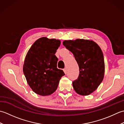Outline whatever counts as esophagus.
<instances>
[{"mask_svg":"<svg viewBox=\"0 0 124 124\" xmlns=\"http://www.w3.org/2000/svg\"><path fill=\"white\" fill-rule=\"evenodd\" d=\"M63 71L65 73V74H66L67 72V68H64L63 69Z\"/></svg>","mask_w":124,"mask_h":124,"instance_id":"34e87169","label":"esophagus"}]
</instances>
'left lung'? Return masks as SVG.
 Masks as SVG:
<instances>
[{
  "label": "left lung",
  "mask_w": 124,
  "mask_h": 124,
  "mask_svg": "<svg viewBox=\"0 0 124 124\" xmlns=\"http://www.w3.org/2000/svg\"><path fill=\"white\" fill-rule=\"evenodd\" d=\"M63 45L72 53L79 68V75L72 82L77 94L86 96L92 94L103 79L105 64L101 48L92 40L77 39L64 40Z\"/></svg>",
  "instance_id": "obj_1"
}]
</instances>
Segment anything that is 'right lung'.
<instances>
[{
  "label": "right lung",
  "instance_id": "right-lung-1",
  "mask_svg": "<svg viewBox=\"0 0 124 124\" xmlns=\"http://www.w3.org/2000/svg\"><path fill=\"white\" fill-rule=\"evenodd\" d=\"M59 39L45 37L37 39L26 55L23 71L28 85L39 95H50L56 90L60 79L65 75L57 68L55 54L60 47Z\"/></svg>",
  "mask_w": 124,
  "mask_h": 124
}]
</instances>
